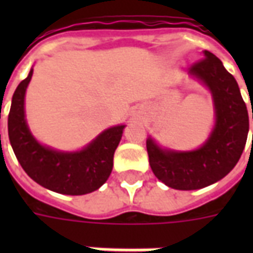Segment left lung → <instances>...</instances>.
<instances>
[{
  "mask_svg": "<svg viewBox=\"0 0 253 253\" xmlns=\"http://www.w3.org/2000/svg\"><path fill=\"white\" fill-rule=\"evenodd\" d=\"M188 73L211 93L215 123L209 138L190 152L163 149L153 138L146 139L149 164L156 177L165 186L183 191L199 190L228 175L241 157L250 130L237 81L214 54L205 50L203 59L194 63Z\"/></svg>",
  "mask_w": 253,
  "mask_h": 253,
  "instance_id": "obj_1",
  "label": "left lung"
}]
</instances>
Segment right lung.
I'll return each mask as SVG.
<instances>
[{"instance_id":"add662e5","label":"right lung","mask_w":253,"mask_h":253,"mask_svg":"<svg viewBox=\"0 0 253 253\" xmlns=\"http://www.w3.org/2000/svg\"><path fill=\"white\" fill-rule=\"evenodd\" d=\"M16 88L8 116L9 141L25 173L38 184L65 195H85L99 190L110 177L114 153L121 142L125 125L107 128L77 152H61L42 145L25 121V90L32 78Z\"/></svg>"}]
</instances>
